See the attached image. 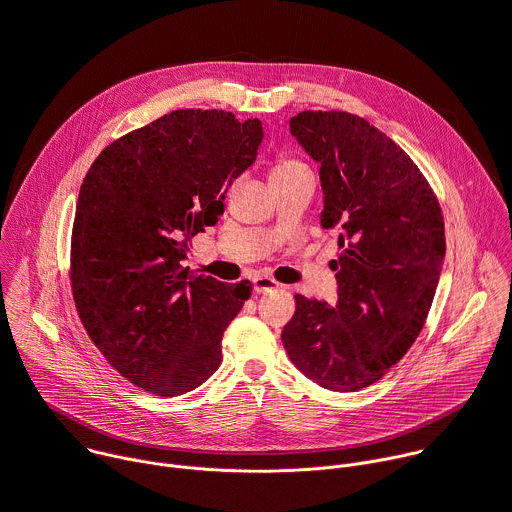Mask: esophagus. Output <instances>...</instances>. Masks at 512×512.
<instances>
[{
	"instance_id": "esophagus-1",
	"label": "esophagus",
	"mask_w": 512,
	"mask_h": 512,
	"mask_svg": "<svg viewBox=\"0 0 512 512\" xmlns=\"http://www.w3.org/2000/svg\"><path fill=\"white\" fill-rule=\"evenodd\" d=\"M282 284L276 282L274 278L270 276H258L254 278V294H266V292H272V290H280Z\"/></svg>"
}]
</instances>
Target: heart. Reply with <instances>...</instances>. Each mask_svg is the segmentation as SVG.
Returning <instances> with one entry per match:
<instances>
[{"mask_svg": "<svg viewBox=\"0 0 512 512\" xmlns=\"http://www.w3.org/2000/svg\"><path fill=\"white\" fill-rule=\"evenodd\" d=\"M298 172H308V168H306L300 160L286 158V160L278 162V164L272 168L270 178H284V176H292V174H298Z\"/></svg>", "mask_w": 512, "mask_h": 512, "instance_id": "b5f03b06", "label": "heart"}]
</instances>
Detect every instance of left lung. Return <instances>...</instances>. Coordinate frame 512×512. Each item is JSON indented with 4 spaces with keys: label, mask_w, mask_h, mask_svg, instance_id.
<instances>
[{
    "label": "left lung",
    "mask_w": 512,
    "mask_h": 512,
    "mask_svg": "<svg viewBox=\"0 0 512 512\" xmlns=\"http://www.w3.org/2000/svg\"><path fill=\"white\" fill-rule=\"evenodd\" d=\"M290 132L320 162L322 226L338 230L336 308L296 294L282 342L312 382L356 392L380 380L418 338L446 240L434 190L410 156L364 118L300 112Z\"/></svg>",
    "instance_id": "left-lung-1"
}]
</instances>
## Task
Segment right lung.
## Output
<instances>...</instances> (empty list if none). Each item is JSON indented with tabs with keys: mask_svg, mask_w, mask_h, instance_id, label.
<instances>
[{
	"mask_svg": "<svg viewBox=\"0 0 512 512\" xmlns=\"http://www.w3.org/2000/svg\"><path fill=\"white\" fill-rule=\"evenodd\" d=\"M260 120L176 110L102 150L76 204L70 280L80 320L132 384L178 396L222 362V336L252 284L190 274V240L224 212L256 160Z\"/></svg>",
	"mask_w": 512,
	"mask_h": 512,
	"instance_id": "add662e5",
	"label": "right lung"
}]
</instances>
